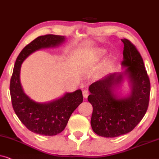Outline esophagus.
Masks as SVG:
<instances>
[{"label": "esophagus", "mask_w": 159, "mask_h": 159, "mask_svg": "<svg viewBox=\"0 0 159 159\" xmlns=\"http://www.w3.org/2000/svg\"><path fill=\"white\" fill-rule=\"evenodd\" d=\"M89 91L88 90H84V92H83V97H84V98H85V99H86L88 97V96H89Z\"/></svg>", "instance_id": "34e87169"}]
</instances>
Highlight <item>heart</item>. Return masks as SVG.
<instances>
[{
	"instance_id": "1",
	"label": "heart",
	"mask_w": 159,
	"mask_h": 159,
	"mask_svg": "<svg viewBox=\"0 0 159 159\" xmlns=\"http://www.w3.org/2000/svg\"><path fill=\"white\" fill-rule=\"evenodd\" d=\"M102 54H103V52H102V51H100V52H99L98 55H99V56H102Z\"/></svg>"
}]
</instances>
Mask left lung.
Listing matches in <instances>:
<instances>
[{
  "mask_svg": "<svg viewBox=\"0 0 159 159\" xmlns=\"http://www.w3.org/2000/svg\"><path fill=\"white\" fill-rule=\"evenodd\" d=\"M121 41V64L127 67L125 74L132 84L130 97L118 99L113 92V86L121 81V73L107 75L89 88L88 101L93 107L91 125L101 137H116L130 132L143 119L149 105L151 83L143 58L132 42L126 39Z\"/></svg>",
  "mask_w": 159,
  "mask_h": 159,
  "instance_id": "8db88e82",
  "label": "left lung"
}]
</instances>
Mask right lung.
<instances>
[{
  "label": "right lung",
  "instance_id": "obj_1",
  "mask_svg": "<svg viewBox=\"0 0 159 159\" xmlns=\"http://www.w3.org/2000/svg\"><path fill=\"white\" fill-rule=\"evenodd\" d=\"M65 41L61 35H45L33 40L20 53L10 81V94L16 115L30 131L45 136L60 134L65 129L70 117L83 102L81 89L67 93L60 99L46 104L32 100L23 92L20 81L21 65L27 56L42 48L57 46Z\"/></svg>",
  "mask_w": 159,
  "mask_h": 159
}]
</instances>
